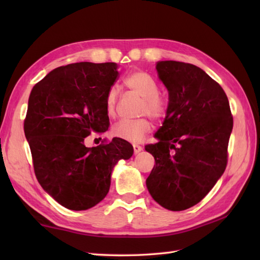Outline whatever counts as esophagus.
Masks as SVG:
<instances>
[{"label":"esophagus","mask_w":260,"mask_h":260,"mask_svg":"<svg viewBox=\"0 0 260 260\" xmlns=\"http://www.w3.org/2000/svg\"><path fill=\"white\" fill-rule=\"evenodd\" d=\"M133 148H134V153H135V154H137V153H140L141 151H143V147L140 146V145H134Z\"/></svg>","instance_id":"esophagus-1"}]
</instances>
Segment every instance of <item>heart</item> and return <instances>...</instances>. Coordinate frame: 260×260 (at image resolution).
<instances>
[{
  "label": "heart",
  "instance_id": "heart-1",
  "mask_svg": "<svg viewBox=\"0 0 260 260\" xmlns=\"http://www.w3.org/2000/svg\"><path fill=\"white\" fill-rule=\"evenodd\" d=\"M124 86L131 92L142 98L140 115H148L153 119H161L167 114V103L158 95L157 82L144 71L135 70L127 75ZM118 92L109 89L105 99V110L108 117L114 118L117 113ZM152 129V123L147 117L139 119H121L112 127L113 136L129 143H140Z\"/></svg>",
  "mask_w": 260,
  "mask_h": 260
}]
</instances>
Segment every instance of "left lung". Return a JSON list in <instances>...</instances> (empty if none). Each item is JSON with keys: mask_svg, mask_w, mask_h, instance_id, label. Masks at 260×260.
I'll list each match as a JSON object with an SVG mask.
<instances>
[{"mask_svg": "<svg viewBox=\"0 0 260 260\" xmlns=\"http://www.w3.org/2000/svg\"><path fill=\"white\" fill-rule=\"evenodd\" d=\"M169 106L158 140L145 150L155 158L146 186L159 206L182 211L200 202L224 172L234 126L222 87L194 64L159 61Z\"/></svg>", "mask_w": 260, "mask_h": 260, "instance_id": "left-lung-1", "label": "left lung"}]
</instances>
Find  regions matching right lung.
<instances>
[{
    "label": "right lung",
    "mask_w": 260,
    "mask_h": 260,
    "mask_svg": "<svg viewBox=\"0 0 260 260\" xmlns=\"http://www.w3.org/2000/svg\"><path fill=\"white\" fill-rule=\"evenodd\" d=\"M115 62L58 67L32 88L24 119L33 169L42 189L62 207L80 211L107 196L119 159L133 155L128 142L114 139L86 147L91 133H105V99L118 78Z\"/></svg>",
    "instance_id": "1"
}]
</instances>
